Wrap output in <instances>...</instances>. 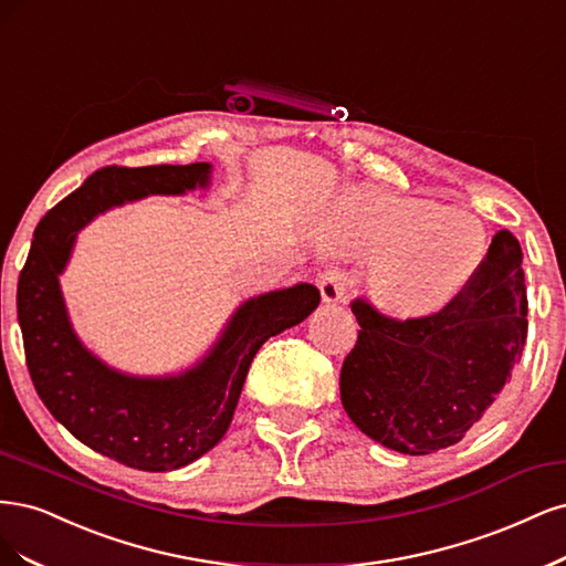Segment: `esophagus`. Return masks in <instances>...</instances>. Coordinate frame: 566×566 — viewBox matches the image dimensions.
<instances>
[{"label": "esophagus", "mask_w": 566, "mask_h": 566, "mask_svg": "<svg viewBox=\"0 0 566 566\" xmlns=\"http://www.w3.org/2000/svg\"><path fill=\"white\" fill-rule=\"evenodd\" d=\"M319 291L326 303L345 301V272L340 268H329L319 275Z\"/></svg>", "instance_id": "34e87169"}]
</instances>
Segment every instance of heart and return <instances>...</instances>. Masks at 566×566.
Returning <instances> with one entry per match:
<instances>
[{
	"label": "heart",
	"instance_id": "heart-1",
	"mask_svg": "<svg viewBox=\"0 0 566 566\" xmlns=\"http://www.w3.org/2000/svg\"><path fill=\"white\" fill-rule=\"evenodd\" d=\"M340 234L350 251L378 253L371 286L399 313H428L461 294L478 275L489 247L475 216L388 192L345 199Z\"/></svg>",
	"mask_w": 566,
	"mask_h": 566
}]
</instances>
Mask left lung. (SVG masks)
<instances>
[{
	"label": "left lung",
	"instance_id": "obj_1",
	"mask_svg": "<svg viewBox=\"0 0 566 566\" xmlns=\"http://www.w3.org/2000/svg\"><path fill=\"white\" fill-rule=\"evenodd\" d=\"M350 307L361 329L340 367L343 409L382 447L434 453L480 423L522 357V247L496 232L478 275L437 313L399 319L364 296Z\"/></svg>",
	"mask_w": 566,
	"mask_h": 566
}]
</instances>
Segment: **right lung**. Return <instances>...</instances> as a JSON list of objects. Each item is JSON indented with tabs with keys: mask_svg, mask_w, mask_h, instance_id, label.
Wrapping results in <instances>:
<instances>
[{
	"mask_svg": "<svg viewBox=\"0 0 566 566\" xmlns=\"http://www.w3.org/2000/svg\"><path fill=\"white\" fill-rule=\"evenodd\" d=\"M211 164L103 167L53 207L34 230L18 277V322L32 386L80 442L136 470L184 468L226 434L251 359L261 345L303 322L319 289L296 284L247 301L211 355L178 378H129L88 355L72 334L59 275L77 230L124 199L207 186Z\"/></svg>",
	"mask_w": 566,
	"mask_h": 566,
	"instance_id": "add662e5",
	"label": "right lung"
}]
</instances>
